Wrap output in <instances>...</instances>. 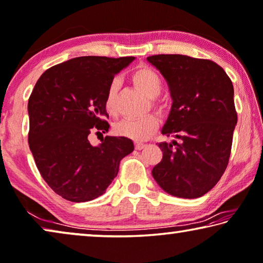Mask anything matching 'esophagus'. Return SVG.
I'll list each match as a JSON object with an SVG mask.
<instances>
[{
  "mask_svg": "<svg viewBox=\"0 0 263 263\" xmlns=\"http://www.w3.org/2000/svg\"><path fill=\"white\" fill-rule=\"evenodd\" d=\"M135 147H136V150H142V148L145 147V144H143V143H136Z\"/></svg>",
  "mask_w": 263,
  "mask_h": 263,
  "instance_id": "1",
  "label": "esophagus"
}]
</instances>
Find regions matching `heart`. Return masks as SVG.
I'll list each match as a JSON object with an SVG mask.
<instances>
[{"instance_id":"1","label":"heart","mask_w":263,"mask_h":263,"mask_svg":"<svg viewBox=\"0 0 263 263\" xmlns=\"http://www.w3.org/2000/svg\"><path fill=\"white\" fill-rule=\"evenodd\" d=\"M132 80L139 89L146 94L148 98L158 97L163 88V81L150 67H140L132 74ZM119 91V81L115 79L108 85L106 96H105L104 106L109 116H116V101ZM156 109L162 111L163 105L158 101H152ZM159 121L155 115H147L138 119H123L115 124L113 133L118 137H125L136 142H143L151 137L158 128Z\"/></svg>"}]
</instances>
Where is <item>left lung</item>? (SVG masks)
<instances>
[{"mask_svg": "<svg viewBox=\"0 0 263 263\" xmlns=\"http://www.w3.org/2000/svg\"><path fill=\"white\" fill-rule=\"evenodd\" d=\"M147 61L163 74L172 98L159 143L163 158L152 169L158 185L176 197L197 198L224 174L237 123L234 87L221 66L206 59L158 54Z\"/></svg>", "mask_w": 263, "mask_h": 263, "instance_id": "8db88e82", "label": "left lung"}]
</instances>
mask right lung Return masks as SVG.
I'll use <instances>...</instances> for the list:
<instances>
[{"instance_id": "1", "label": "right lung", "mask_w": 263, "mask_h": 263, "mask_svg": "<svg viewBox=\"0 0 263 263\" xmlns=\"http://www.w3.org/2000/svg\"><path fill=\"white\" fill-rule=\"evenodd\" d=\"M133 57H79L46 70L28 100V144L39 171L54 193L70 202L99 197L133 151L125 137L106 136L99 146L91 132H107L104 101L108 85Z\"/></svg>"}]
</instances>
